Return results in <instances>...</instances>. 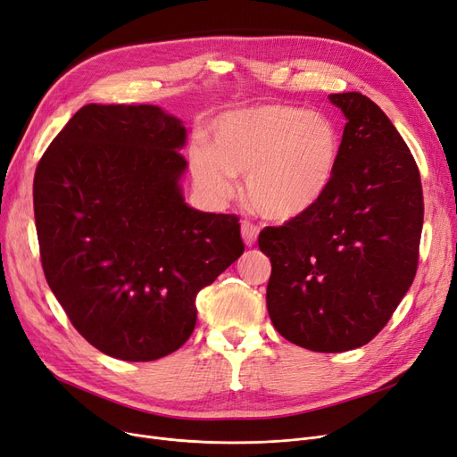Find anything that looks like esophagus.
<instances>
[{
  "label": "esophagus",
  "mask_w": 457,
  "mask_h": 457,
  "mask_svg": "<svg viewBox=\"0 0 457 457\" xmlns=\"http://www.w3.org/2000/svg\"><path fill=\"white\" fill-rule=\"evenodd\" d=\"M241 235H243V241L246 246H254L258 241V228L245 220V222L241 224Z\"/></svg>",
  "instance_id": "1"
}]
</instances>
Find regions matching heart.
I'll return each instance as SVG.
<instances>
[{
	"mask_svg": "<svg viewBox=\"0 0 457 457\" xmlns=\"http://www.w3.org/2000/svg\"><path fill=\"white\" fill-rule=\"evenodd\" d=\"M212 133L214 146L197 141L190 150L201 190L228 199L243 175L250 207L275 222L311 212L329 190L341 158V133L331 118L295 105L229 111Z\"/></svg>",
	"mask_w": 457,
	"mask_h": 457,
	"instance_id": "1",
	"label": "heart"
}]
</instances>
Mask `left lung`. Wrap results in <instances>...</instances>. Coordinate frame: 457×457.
<instances>
[{
	"instance_id": "8db88e82",
	"label": "left lung",
	"mask_w": 457,
	"mask_h": 457,
	"mask_svg": "<svg viewBox=\"0 0 457 457\" xmlns=\"http://www.w3.org/2000/svg\"><path fill=\"white\" fill-rule=\"evenodd\" d=\"M329 101L346 118L329 190L258 239L275 329L328 353L360 348L387 324L414 280L424 226L418 165L390 118L360 92Z\"/></svg>"
}]
</instances>
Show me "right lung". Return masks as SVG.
<instances>
[{"label":"right lung","instance_id":"right-lung-1","mask_svg":"<svg viewBox=\"0 0 457 457\" xmlns=\"http://www.w3.org/2000/svg\"><path fill=\"white\" fill-rule=\"evenodd\" d=\"M186 135L158 105H84L33 179L50 290L84 339L116 360L179 350L199 290L245 252L237 216L184 201Z\"/></svg>","mask_w":457,"mask_h":457}]
</instances>
